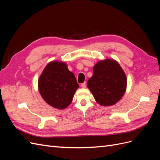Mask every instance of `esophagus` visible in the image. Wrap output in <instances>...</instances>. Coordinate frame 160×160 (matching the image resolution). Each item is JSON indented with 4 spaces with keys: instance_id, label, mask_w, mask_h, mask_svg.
Masks as SVG:
<instances>
[{
    "instance_id": "esophagus-1",
    "label": "esophagus",
    "mask_w": 160,
    "mask_h": 160,
    "mask_svg": "<svg viewBox=\"0 0 160 160\" xmlns=\"http://www.w3.org/2000/svg\"><path fill=\"white\" fill-rule=\"evenodd\" d=\"M81 86L82 88H86V83H85H85H82Z\"/></svg>"
}]
</instances>
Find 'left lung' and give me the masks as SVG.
I'll return each instance as SVG.
<instances>
[{
	"label": "left lung",
	"mask_w": 160,
	"mask_h": 160,
	"mask_svg": "<svg viewBox=\"0 0 160 160\" xmlns=\"http://www.w3.org/2000/svg\"><path fill=\"white\" fill-rule=\"evenodd\" d=\"M87 86L95 101L103 106L113 105L122 98L127 88V77L119 62L105 59L97 62Z\"/></svg>",
	"instance_id": "obj_1"
}]
</instances>
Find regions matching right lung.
<instances>
[{
	"mask_svg": "<svg viewBox=\"0 0 160 160\" xmlns=\"http://www.w3.org/2000/svg\"><path fill=\"white\" fill-rule=\"evenodd\" d=\"M79 87L75 75L62 61L49 62L38 81V89L42 98L58 109L68 107Z\"/></svg>",
	"mask_w": 160,
	"mask_h": 160,
	"instance_id": "add662e5",
	"label": "right lung"
}]
</instances>
